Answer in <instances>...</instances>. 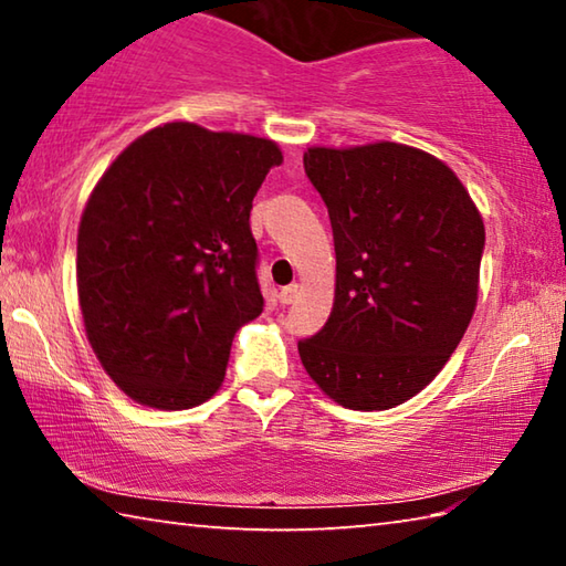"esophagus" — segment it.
<instances>
[{"label": "esophagus", "mask_w": 566, "mask_h": 566, "mask_svg": "<svg viewBox=\"0 0 566 566\" xmlns=\"http://www.w3.org/2000/svg\"><path fill=\"white\" fill-rule=\"evenodd\" d=\"M296 294H300V286H296V284L284 286V290H280V302L282 304H292L296 300Z\"/></svg>", "instance_id": "1"}]
</instances>
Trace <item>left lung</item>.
<instances>
[{
  "label": "left lung",
  "mask_w": 566,
  "mask_h": 566,
  "mask_svg": "<svg viewBox=\"0 0 566 566\" xmlns=\"http://www.w3.org/2000/svg\"><path fill=\"white\" fill-rule=\"evenodd\" d=\"M304 171L337 254L329 319L300 342L306 375L347 409L405 405L472 322L482 214L442 159L397 142L310 147Z\"/></svg>",
  "instance_id": "obj_1"
}]
</instances>
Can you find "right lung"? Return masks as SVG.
Instances as JSON below:
<instances>
[{"mask_svg": "<svg viewBox=\"0 0 566 566\" xmlns=\"http://www.w3.org/2000/svg\"><path fill=\"white\" fill-rule=\"evenodd\" d=\"M276 142L167 122L92 189L76 234V292L102 369L155 409L222 387L239 327L262 314L249 212L282 165Z\"/></svg>", "mask_w": 566, "mask_h": 566, "instance_id": "right-lung-1", "label": "right lung"}]
</instances>
